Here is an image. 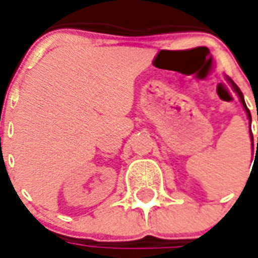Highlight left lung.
<instances>
[{
    "label": "left lung",
    "instance_id": "8db88e82",
    "mask_svg": "<svg viewBox=\"0 0 258 258\" xmlns=\"http://www.w3.org/2000/svg\"><path fill=\"white\" fill-rule=\"evenodd\" d=\"M226 81H227V83H228V85L231 86V89L235 91V94L238 95V98H239V101H241L242 106H243V109H245V112H246V116H247V119H249V125H250V127H251V114H250V110L247 109V106H246L245 98H243V94H242V91L239 90V87H238V86H236L235 83H234V82L231 81V78H228V76H227V75H226ZM249 133H250L251 149H254V144H253V134H251V128L249 130ZM257 149H258V137H257ZM257 149H255V152H257Z\"/></svg>",
    "mask_w": 258,
    "mask_h": 258
}]
</instances>
